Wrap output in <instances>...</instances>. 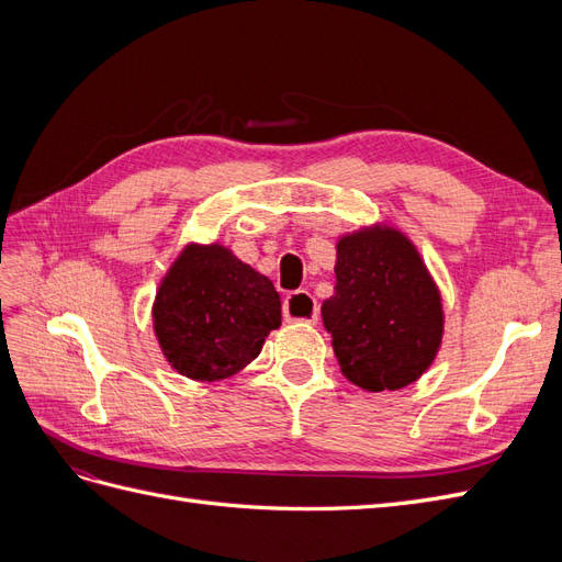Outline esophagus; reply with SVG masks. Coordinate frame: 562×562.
Masks as SVG:
<instances>
[{
	"mask_svg": "<svg viewBox=\"0 0 562 562\" xmlns=\"http://www.w3.org/2000/svg\"><path fill=\"white\" fill-rule=\"evenodd\" d=\"M283 316L285 321H300V323H316L318 321V307L316 297L307 291H295L285 297L283 302Z\"/></svg>",
	"mask_w": 562,
	"mask_h": 562,
	"instance_id": "esophagus-1",
	"label": "esophagus"
}]
</instances>
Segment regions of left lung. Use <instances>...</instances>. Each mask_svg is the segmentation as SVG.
I'll return each instance as SVG.
<instances>
[{
    "instance_id": "8db88e82",
    "label": "left lung",
    "mask_w": 562,
    "mask_h": 562,
    "mask_svg": "<svg viewBox=\"0 0 562 562\" xmlns=\"http://www.w3.org/2000/svg\"><path fill=\"white\" fill-rule=\"evenodd\" d=\"M335 295L321 304L342 375L366 391L417 382L443 345V295L411 236L363 225L335 244Z\"/></svg>"
}]
</instances>
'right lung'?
<instances>
[{
  "instance_id": "obj_1",
  "label": "right lung",
  "mask_w": 562,
  "mask_h": 562,
  "mask_svg": "<svg viewBox=\"0 0 562 562\" xmlns=\"http://www.w3.org/2000/svg\"><path fill=\"white\" fill-rule=\"evenodd\" d=\"M151 326L164 359L194 382H220L258 359L281 326V297L269 277L225 244H187L164 274Z\"/></svg>"
}]
</instances>
